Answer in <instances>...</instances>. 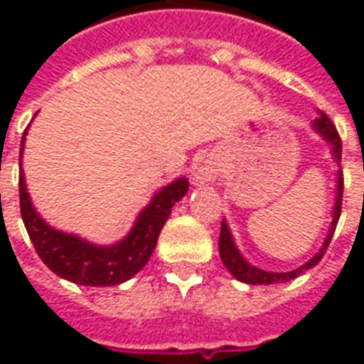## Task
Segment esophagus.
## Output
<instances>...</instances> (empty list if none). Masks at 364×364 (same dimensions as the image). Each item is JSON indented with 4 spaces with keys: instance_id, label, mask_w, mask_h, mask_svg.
<instances>
[{
    "instance_id": "esophagus-1",
    "label": "esophagus",
    "mask_w": 364,
    "mask_h": 364,
    "mask_svg": "<svg viewBox=\"0 0 364 364\" xmlns=\"http://www.w3.org/2000/svg\"><path fill=\"white\" fill-rule=\"evenodd\" d=\"M218 171H220V167L218 164L214 161V159H206L203 166L197 167V171H195V183L197 185H206V183H213L216 177H218Z\"/></svg>"
}]
</instances>
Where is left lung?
Segmentation results:
<instances>
[{
    "label": "left lung",
    "mask_w": 364,
    "mask_h": 364,
    "mask_svg": "<svg viewBox=\"0 0 364 364\" xmlns=\"http://www.w3.org/2000/svg\"><path fill=\"white\" fill-rule=\"evenodd\" d=\"M312 128L318 132V134L329 144L331 148V158L339 167V161H341V140H339V134H337L333 122L329 120V117L326 112L318 111V117L314 119ZM337 185H336V203H333V210H331V224H329L328 236L323 240V244L318 250V253H314V257L306 261L304 265H300L294 271H289V273H274V271H265V269H259L252 265L250 261L245 259L242 252L237 250L236 242H234V236L230 232L228 222L222 220V230H220V240H218V250H220V259L224 263V267L228 269L234 279L245 282V284H277V282H287L296 279L300 274L308 271V269L316 267L320 259L323 257V253L328 250L329 242H331V236L336 232L337 220L341 216V198H343V171L341 167L337 169Z\"/></svg>",
    "instance_id": "left-lung-1"
}]
</instances>
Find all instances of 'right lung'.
<instances>
[{
    "instance_id": "right-lung-1",
    "label": "right lung",
    "mask_w": 364,
    "mask_h": 364,
    "mask_svg": "<svg viewBox=\"0 0 364 364\" xmlns=\"http://www.w3.org/2000/svg\"><path fill=\"white\" fill-rule=\"evenodd\" d=\"M25 136L21 138L19 151V200L21 216L25 222L28 237L35 245L38 257L52 273L83 287H114L132 279L150 261L158 244L159 232L171 214L175 203H179L187 191V177H177L158 193L136 216L134 226L117 244L99 245L87 242L75 234L52 228L41 214L36 213L28 197L25 173H23V150Z\"/></svg>"
}]
</instances>
